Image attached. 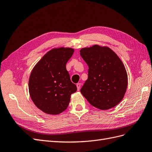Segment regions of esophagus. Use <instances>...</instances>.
<instances>
[{
    "label": "esophagus",
    "instance_id": "esophagus-1",
    "mask_svg": "<svg viewBox=\"0 0 152 152\" xmlns=\"http://www.w3.org/2000/svg\"><path fill=\"white\" fill-rule=\"evenodd\" d=\"M81 87V84L80 83H78L77 84V91H79Z\"/></svg>",
    "mask_w": 152,
    "mask_h": 152
}]
</instances>
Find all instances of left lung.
I'll return each instance as SVG.
<instances>
[{"label": "left lung", "instance_id": "obj_1", "mask_svg": "<svg viewBox=\"0 0 152 152\" xmlns=\"http://www.w3.org/2000/svg\"><path fill=\"white\" fill-rule=\"evenodd\" d=\"M80 54L89 66L88 79L80 89L93 107L108 110L123 99L127 87V73L124 63L113 50L95 44L83 48Z\"/></svg>", "mask_w": 152, "mask_h": 152}]
</instances>
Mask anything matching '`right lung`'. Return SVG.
<instances>
[{
  "instance_id": "obj_1",
  "label": "right lung",
  "mask_w": 152,
  "mask_h": 152,
  "mask_svg": "<svg viewBox=\"0 0 152 152\" xmlns=\"http://www.w3.org/2000/svg\"><path fill=\"white\" fill-rule=\"evenodd\" d=\"M74 49L53 48L45 53L32 69L28 80L30 98L43 112L58 115L67 108L71 95L77 91L71 82L66 64Z\"/></svg>"
}]
</instances>
